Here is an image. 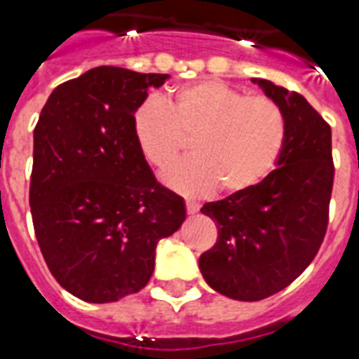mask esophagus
Listing matches in <instances>:
<instances>
[{
	"label": "esophagus",
	"mask_w": 359,
	"mask_h": 359,
	"mask_svg": "<svg viewBox=\"0 0 359 359\" xmlns=\"http://www.w3.org/2000/svg\"><path fill=\"white\" fill-rule=\"evenodd\" d=\"M199 203H194V201H186V210H188V214H197L199 212Z\"/></svg>",
	"instance_id": "34e87169"
}]
</instances>
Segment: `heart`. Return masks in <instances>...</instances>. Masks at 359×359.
I'll return each instance as SVG.
<instances>
[{
  "instance_id": "heart-1",
  "label": "heart",
  "mask_w": 359,
  "mask_h": 359,
  "mask_svg": "<svg viewBox=\"0 0 359 359\" xmlns=\"http://www.w3.org/2000/svg\"><path fill=\"white\" fill-rule=\"evenodd\" d=\"M134 134L151 165L165 170L191 142L194 158L162 180L180 194L241 195L275 170L285 142L282 109L265 95H245L217 81L182 86L168 107L149 99L134 114Z\"/></svg>"
}]
</instances>
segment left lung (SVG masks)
I'll return each instance as SVG.
<instances>
[{
	"instance_id": "8db88e82",
	"label": "left lung",
	"mask_w": 359,
	"mask_h": 359,
	"mask_svg": "<svg viewBox=\"0 0 359 359\" xmlns=\"http://www.w3.org/2000/svg\"><path fill=\"white\" fill-rule=\"evenodd\" d=\"M282 109L285 142L276 170L255 189L206 203L217 243L199 258L206 284L255 302L295 280L316 258L328 225L334 162L330 125L301 94L252 79Z\"/></svg>"
}]
</instances>
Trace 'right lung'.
<instances>
[{"instance_id": "1", "label": "right lung", "mask_w": 359, "mask_h": 359, "mask_svg": "<svg viewBox=\"0 0 359 359\" xmlns=\"http://www.w3.org/2000/svg\"><path fill=\"white\" fill-rule=\"evenodd\" d=\"M164 74L99 66L60 84L34 127L29 205L51 275L81 301L138 293L162 238L186 219L184 199L160 186L134 134V114Z\"/></svg>"}]
</instances>
